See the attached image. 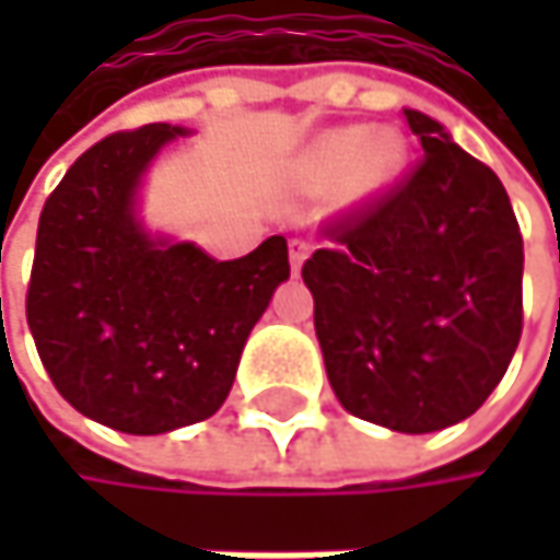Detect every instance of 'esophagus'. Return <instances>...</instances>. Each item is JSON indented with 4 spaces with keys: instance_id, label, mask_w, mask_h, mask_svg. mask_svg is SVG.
Here are the masks:
<instances>
[{
    "instance_id": "esophagus-1",
    "label": "esophagus",
    "mask_w": 560,
    "mask_h": 560,
    "mask_svg": "<svg viewBox=\"0 0 560 560\" xmlns=\"http://www.w3.org/2000/svg\"><path fill=\"white\" fill-rule=\"evenodd\" d=\"M307 253H311V243H304V240H288V256H291V272H301V262L307 259Z\"/></svg>"
}]
</instances>
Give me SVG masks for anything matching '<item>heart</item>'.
<instances>
[{
	"label": "heart",
	"instance_id": "obj_1",
	"mask_svg": "<svg viewBox=\"0 0 560 560\" xmlns=\"http://www.w3.org/2000/svg\"><path fill=\"white\" fill-rule=\"evenodd\" d=\"M353 165H357V184L363 190H376L405 165V142L395 132L373 136L363 126L337 129V132L324 136L317 142V149L311 152L307 174H311V180L334 184V180L347 177Z\"/></svg>",
	"mask_w": 560,
	"mask_h": 560
}]
</instances>
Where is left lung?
Segmentation results:
<instances>
[{"mask_svg": "<svg viewBox=\"0 0 560 560\" xmlns=\"http://www.w3.org/2000/svg\"><path fill=\"white\" fill-rule=\"evenodd\" d=\"M424 155L330 217L304 266L340 405L401 434L470 418L522 337V233L503 180L405 109Z\"/></svg>", "mask_w": 560, "mask_h": 560, "instance_id": "8db88e82", "label": "left lung"}]
</instances>
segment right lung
I'll return each mask as SVG.
<instances>
[{
    "mask_svg": "<svg viewBox=\"0 0 560 560\" xmlns=\"http://www.w3.org/2000/svg\"><path fill=\"white\" fill-rule=\"evenodd\" d=\"M168 122L86 149L45 200L25 317L55 389L122 434H165L210 418L233 389L249 330L288 279V243L269 236L217 262L194 243H155L132 213Z\"/></svg>",
    "mask_w": 560,
    "mask_h": 560,
    "instance_id": "1",
    "label": "right lung"
}]
</instances>
